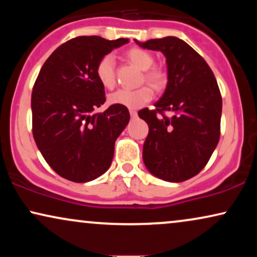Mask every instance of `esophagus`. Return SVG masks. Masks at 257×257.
Masks as SVG:
<instances>
[{
	"mask_svg": "<svg viewBox=\"0 0 257 257\" xmlns=\"http://www.w3.org/2000/svg\"><path fill=\"white\" fill-rule=\"evenodd\" d=\"M130 114H131L132 118H136V117H137V111H135V110H130Z\"/></svg>",
	"mask_w": 257,
	"mask_h": 257,
	"instance_id": "1",
	"label": "esophagus"
}]
</instances>
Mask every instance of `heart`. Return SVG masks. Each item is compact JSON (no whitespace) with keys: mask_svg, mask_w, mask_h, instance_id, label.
Masks as SVG:
<instances>
[{"mask_svg":"<svg viewBox=\"0 0 257 257\" xmlns=\"http://www.w3.org/2000/svg\"><path fill=\"white\" fill-rule=\"evenodd\" d=\"M125 57L144 70L143 82L149 83L153 89H164L167 83V75L164 70L152 68L154 57L149 51L142 48H131L125 52ZM96 77L105 89H113L115 85V64L112 55H105L96 65ZM153 91L150 86L144 85L137 90L120 89L108 96L110 104L125 106L127 108H139L152 99Z\"/></svg>","mask_w":257,"mask_h":257,"instance_id":"obj_1","label":"heart"}]
</instances>
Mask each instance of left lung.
Returning a JSON list of instances; mask_svg holds the SVG:
<instances>
[{
    "label": "left lung",
    "instance_id": "1",
    "mask_svg": "<svg viewBox=\"0 0 257 257\" xmlns=\"http://www.w3.org/2000/svg\"><path fill=\"white\" fill-rule=\"evenodd\" d=\"M136 43L163 52L168 73L166 90L156 108L138 112L149 125L144 164L165 181L188 180L206 166L219 143L222 97L217 82L205 59L180 38ZM166 110L173 111L174 117L168 118Z\"/></svg>",
    "mask_w": 257,
    "mask_h": 257
}]
</instances>
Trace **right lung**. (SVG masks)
Returning <instances> with one entry per match:
<instances>
[{
	"label": "right lung",
	"instance_id": "right-lung-1",
	"mask_svg": "<svg viewBox=\"0 0 257 257\" xmlns=\"http://www.w3.org/2000/svg\"><path fill=\"white\" fill-rule=\"evenodd\" d=\"M78 36L56 49L42 66L31 94L33 136L42 156L62 178L87 182L108 170L114 143L130 121L127 107L105 103L104 86L96 77L103 56L127 43Z\"/></svg>",
	"mask_w": 257,
	"mask_h": 257
}]
</instances>
